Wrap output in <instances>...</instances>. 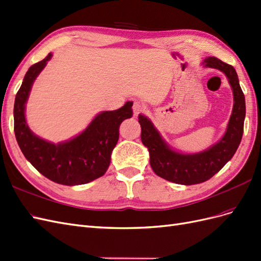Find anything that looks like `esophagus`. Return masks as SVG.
Masks as SVG:
<instances>
[{
  "instance_id": "1",
  "label": "esophagus",
  "mask_w": 261,
  "mask_h": 261,
  "mask_svg": "<svg viewBox=\"0 0 261 261\" xmlns=\"http://www.w3.org/2000/svg\"><path fill=\"white\" fill-rule=\"evenodd\" d=\"M145 110V107L140 103V102H134L133 105V112H134V116H138V114H140Z\"/></svg>"
}]
</instances>
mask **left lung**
<instances>
[{"label": "left lung", "mask_w": 261, "mask_h": 261, "mask_svg": "<svg viewBox=\"0 0 261 261\" xmlns=\"http://www.w3.org/2000/svg\"><path fill=\"white\" fill-rule=\"evenodd\" d=\"M202 64L204 67L217 68L224 73L233 90L232 115L225 134L217 144L198 153L177 152L165 143L148 117L141 114L138 116L141 141L148 148L153 172L158 176L181 185L203 183L218 173L232 159L241 144L244 132L246 107L235 68L213 57L204 59Z\"/></svg>", "instance_id": "obj_1"}]
</instances>
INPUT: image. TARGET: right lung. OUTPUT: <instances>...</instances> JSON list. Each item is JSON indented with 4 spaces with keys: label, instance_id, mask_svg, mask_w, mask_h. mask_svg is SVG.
<instances>
[{
    "label": "right lung",
    "instance_id": "right-lung-1",
    "mask_svg": "<svg viewBox=\"0 0 261 261\" xmlns=\"http://www.w3.org/2000/svg\"><path fill=\"white\" fill-rule=\"evenodd\" d=\"M52 53L30 66L14 103V132L26 159L43 176L55 183L74 186L87 184L107 172L118 140L121 123L133 116V102L114 111H103L93 118L80 135L53 144L36 136L26 122L25 109L31 87L45 67Z\"/></svg>",
    "mask_w": 261,
    "mask_h": 261
}]
</instances>
